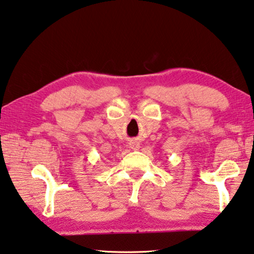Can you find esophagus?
<instances>
[{
    "label": "esophagus",
    "instance_id": "esophagus-1",
    "mask_svg": "<svg viewBox=\"0 0 254 254\" xmlns=\"http://www.w3.org/2000/svg\"><path fill=\"white\" fill-rule=\"evenodd\" d=\"M130 148L133 149V150H138V149L140 148V146H139L138 142H131L130 143Z\"/></svg>",
    "mask_w": 254,
    "mask_h": 254
}]
</instances>
